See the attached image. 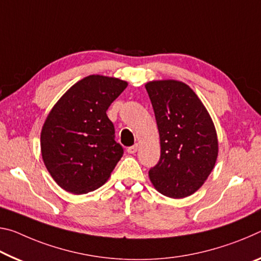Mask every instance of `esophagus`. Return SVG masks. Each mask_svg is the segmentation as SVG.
<instances>
[{"label":"esophagus","instance_id":"1","mask_svg":"<svg viewBox=\"0 0 261 261\" xmlns=\"http://www.w3.org/2000/svg\"><path fill=\"white\" fill-rule=\"evenodd\" d=\"M138 148H139L138 144H135V145L127 147V153H130V154H134V153H136V152L138 151Z\"/></svg>","mask_w":261,"mask_h":261}]
</instances>
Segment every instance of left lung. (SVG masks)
<instances>
[{
    "label": "left lung",
    "instance_id": "8db88e82",
    "mask_svg": "<svg viewBox=\"0 0 261 261\" xmlns=\"http://www.w3.org/2000/svg\"><path fill=\"white\" fill-rule=\"evenodd\" d=\"M160 137V159L148 176L160 194L184 198L202 187L216 164L218 140L208 110L188 85L176 80L145 85Z\"/></svg>",
    "mask_w": 261,
    "mask_h": 261
}]
</instances>
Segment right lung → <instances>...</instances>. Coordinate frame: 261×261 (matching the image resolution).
<instances>
[{
	"mask_svg": "<svg viewBox=\"0 0 261 261\" xmlns=\"http://www.w3.org/2000/svg\"><path fill=\"white\" fill-rule=\"evenodd\" d=\"M126 87L117 77L86 76L49 111L40 134L41 156L66 192L80 195L100 188L122 158L107 110Z\"/></svg>",
	"mask_w": 261,
	"mask_h": 261,
	"instance_id": "1",
	"label": "right lung"
}]
</instances>
